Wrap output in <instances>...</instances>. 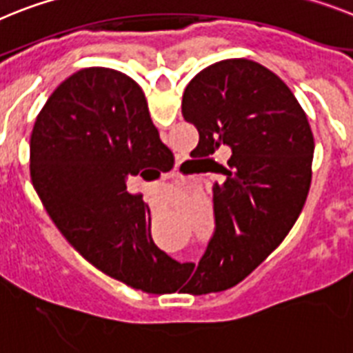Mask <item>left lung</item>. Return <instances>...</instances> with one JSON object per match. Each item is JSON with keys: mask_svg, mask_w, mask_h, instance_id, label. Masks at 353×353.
<instances>
[{"mask_svg": "<svg viewBox=\"0 0 353 353\" xmlns=\"http://www.w3.org/2000/svg\"><path fill=\"white\" fill-rule=\"evenodd\" d=\"M183 119L200 141L191 157L209 161L216 182V230L194 276L196 293L234 288L282 243L305 205L314 137L303 108L275 73L254 60L209 65L183 90ZM230 147L225 166L210 155ZM152 293H162L152 285Z\"/></svg>", "mask_w": 353, "mask_h": 353, "instance_id": "1", "label": "left lung"}]
</instances>
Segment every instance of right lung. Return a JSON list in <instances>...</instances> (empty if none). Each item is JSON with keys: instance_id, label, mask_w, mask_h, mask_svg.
Instances as JSON below:
<instances>
[{"instance_id": "add662e5", "label": "right lung", "mask_w": 353, "mask_h": 353, "mask_svg": "<svg viewBox=\"0 0 353 353\" xmlns=\"http://www.w3.org/2000/svg\"><path fill=\"white\" fill-rule=\"evenodd\" d=\"M164 148L143 89L107 68L65 78L30 139L33 188L62 236L105 275L146 293L180 263L155 246L150 209L126 180L161 174Z\"/></svg>"}]
</instances>
